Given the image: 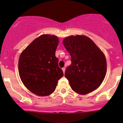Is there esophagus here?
<instances>
[{
    "mask_svg": "<svg viewBox=\"0 0 123 123\" xmlns=\"http://www.w3.org/2000/svg\"><path fill=\"white\" fill-rule=\"evenodd\" d=\"M62 71H63V73H65V67H64V68H62Z\"/></svg>",
    "mask_w": 123,
    "mask_h": 123,
    "instance_id": "esophagus-1",
    "label": "esophagus"
}]
</instances>
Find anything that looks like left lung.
Here are the masks:
<instances>
[{"label": "left lung", "mask_w": 123, "mask_h": 123, "mask_svg": "<svg viewBox=\"0 0 123 123\" xmlns=\"http://www.w3.org/2000/svg\"><path fill=\"white\" fill-rule=\"evenodd\" d=\"M62 43L71 58L65 77L73 91L86 95L98 89L106 73L104 52L91 38L84 35L66 37Z\"/></svg>", "instance_id": "obj_1"}]
</instances>
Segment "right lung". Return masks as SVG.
I'll return each mask as SVG.
<instances>
[{
	"label": "right lung",
	"mask_w": 123,
	"mask_h": 123,
	"mask_svg": "<svg viewBox=\"0 0 123 123\" xmlns=\"http://www.w3.org/2000/svg\"><path fill=\"white\" fill-rule=\"evenodd\" d=\"M59 42L56 36L42 34L19 56L18 72L21 80L27 89L35 95L46 96L52 93L58 81L64 75L55 56Z\"/></svg>",
	"instance_id": "add662e5"
}]
</instances>
